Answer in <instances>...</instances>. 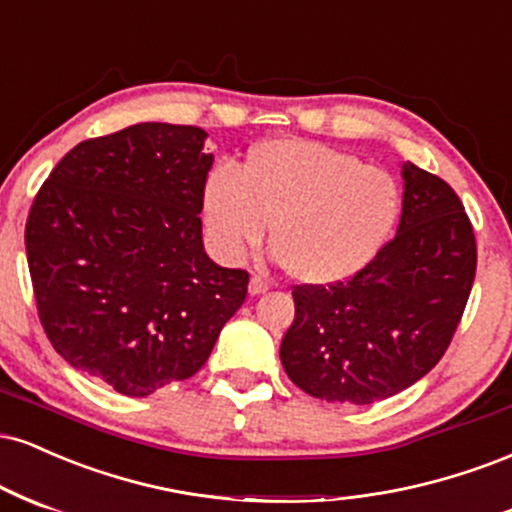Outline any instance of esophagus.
Returning <instances> with one entry per match:
<instances>
[{"mask_svg":"<svg viewBox=\"0 0 512 512\" xmlns=\"http://www.w3.org/2000/svg\"><path fill=\"white\" fill-rule=\"evenodd\" d=\"M268 280L266 278H261V275H254V278L249 280V294L251 297H256V294H263V292H268Z\"/></svg>","mask_w":512,"mask_h":512,"instance_id":"obj_1","label":"esophagus"}]
</instances>
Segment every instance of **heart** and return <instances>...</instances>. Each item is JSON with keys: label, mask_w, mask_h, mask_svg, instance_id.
<instances>
[{"label": "heart", "mask_w": 512, "mask_h": 512, "mask_svg": "<svg viewBox=\"0 0 512 512\" xmlns=\"http://www.w3.org/2000/svg\"><path fill=\"white\" fill-rule=\"evenodd\" d=\"M398 215L393 174L306 138L261 143L242 174L218 167L203 189L206 232L222 261H239L273 225L275 256L306 285H333L369 266Z\"/></svg>", "instance_id": "b5f03b06"}]
</instances>
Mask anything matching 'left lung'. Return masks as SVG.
Listing matches in <instances>:
<instances>
[{
    "mask_svg": "<svg viewBox=\"0 0 512 512\" xmlns=\"http://www.w3.org/2000/svg\"><path fill=\"white\" fill-rule=\"evenodd\" d=\"M398 234L369 266L333 285H297L280 345L287 376L338 405L410 388L448 350L477 273L465 206L436 174L405 162Z\"/></svg>",
    "mask_w": 512,
    "mask_h": 512,
    "instance_id": "8db88e82",
    "label": "left lung"
}]
</instances>
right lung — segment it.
<instances>
[{"label":"right lung","instance_id":"obj_1","mask_svg":"<svg viewBox=\"0 0 512 512\" xmlns=\"http://www.w3.org/2000/svg\"><path fill=\"white\" fill-rule=\"evenodd\" d=\"M206 136L143 122L88 138L30 206L26 254L47 338L129 398L194 376L246 299L249 273L203 249Z\"/></svg>","mask_w":512,"mask_h":512}]
</instances>
